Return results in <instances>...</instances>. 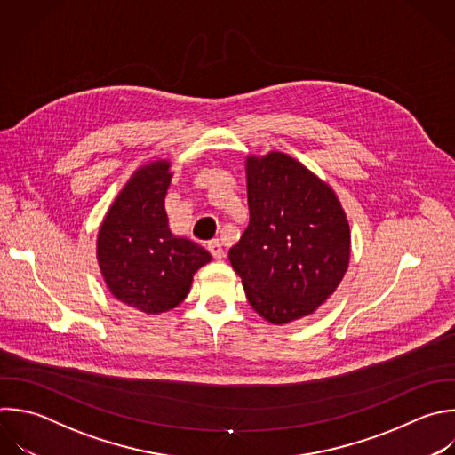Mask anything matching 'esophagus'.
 <instances>
[{
	"mask_svg": "<svg viewBox=\"0 0 455 455\" xmlns=\"http://www.w3.org/2000/svg\"><path fill=\"white\" fill-rule=\"evenodd\" d=\"M208 251L212 252V256L215 259H222L224 258V249H222V243L219 240H213L208 243Z\"/></svg>",
	"mask_w": 455,
	"mask_h": 455,
	"instance_id": "obj_1",
	"label": "esophagus"
}]
</instances>
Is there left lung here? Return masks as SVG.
Segmentation results:
<instances>
[{"instance_id":"1","label":"left lung","mask_w":455,"mask_h":455,"mask_svg":"<svg viewBox=\"0 0 455 455\" xmlns=\"http://www.w3.org/2000/svg\"><path fill=\"white\" fill-rule=\"evenodd\" d=\"M249 226L229 249L249 304L272 323L311 315L341 283L350 229L329 185L284 153L249 156Z\"/></svg>"}]
</instances>
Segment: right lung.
<instances>
[{
    "label": "right lung",
    "mask_w": 455,
    "mask_h": 455,
    "mask_svg": "<svg viewBox=\"0 0 455 455\" xmlns=\"http://www.w3.org/2000/svg\"><path fill=\"white\" fill-rule=\"evenodd\" d=\"M169 167L165 160L140 167L110 206L98 235V261L108 290L148 315L183 302L194 274L212 261L206 249L169 229Z\"/></svg>",
    "instance_id": "1"
}]
</instances>
